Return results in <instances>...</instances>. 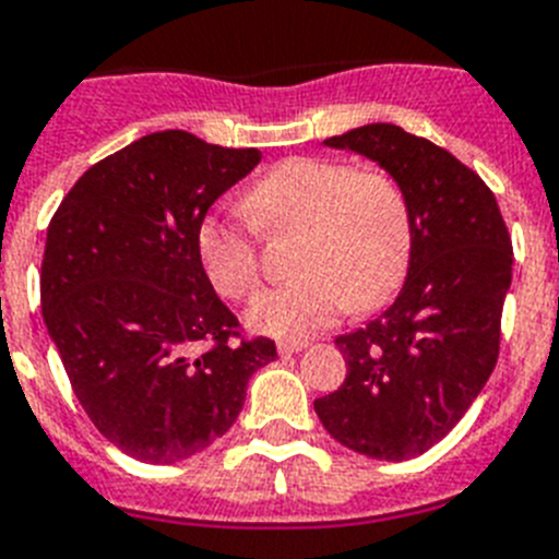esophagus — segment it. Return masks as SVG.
<instances>
[{"instance_id": "1", "label": "esophagus", "mask_w": 559, "mask_h": 559, "mask_svg": "<svg viewBox=\"0 0 559 559\" xmlns=\"http://www.w3.org/2000/svg\"><path fill=\"white\" fill-rule=\"evenodd\" d=\"M307 346V341H278L281 355H293V352H301Z\"/></svg>"}]
</instances>
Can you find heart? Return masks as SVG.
<instances>
[{
    "instance_id": "b5f03b06",
    "label": "heart",
    "mask_w": 559,
    "mask_h": 559,
    "mask_svg": "<svg viewBox=\"0 0 559 559\" xmlns=\"http://www.w3.org/2000/svg\"><path fill=\"white\" fill-rule=\"evenodd\" d=\"M250 222L210 215L195 236L199 261L229 301L261 289L264 236L298 233V278L261 295L250 309L258 332L301 341L346 307L367 312L389 301L409 270L412 218L401 185L383 170H355L337 158L295 156L243 192Z\"/></svg>"
}]
</instances>
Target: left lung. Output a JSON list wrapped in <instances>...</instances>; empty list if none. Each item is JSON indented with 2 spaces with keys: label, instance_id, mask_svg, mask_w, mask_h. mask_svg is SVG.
<instances>
[{
  "label": "left lung",
  "instance_id": "1",
  "mask_svg": "<svg viewBox=\"0 0 559 559\" xmlns=\"http://www.w3.org/2000/svg\"><path fill=\"white\" fill-rule=\"evenodd\" d=\"M323 144L372 158L401 185L412 255L395 304L335 337L346 378L316 412L352 452L409 461L447 438L495 369L511 236L486 181L429 139L364 124Z\"/></svg>",
  "mask_w": 559,
  "mask_h": 559
}]
</instances>
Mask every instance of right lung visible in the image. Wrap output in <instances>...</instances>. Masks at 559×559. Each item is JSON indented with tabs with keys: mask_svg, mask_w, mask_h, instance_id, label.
I'll return each instance as SVG.
<instances>
[{
	"mask_svg": "<svg viewBox=\"0 0 559 559\" xmlns=\"http://www.w3.org/2000/svg\"><path fill=\"white\" fill-rule=\"evenodd\" d=\"M258 162L255 147L150 133L84 170L50 218L41 316L82 409L135 461L207 449L278 358L275 341L241 335L195 247L215 199Z\"/></svg>",
	"mask_w": 559,
	"mask_h": 559,
	"instance_id": "add662e5",
	"label": "right lung"
}]
</instances>
